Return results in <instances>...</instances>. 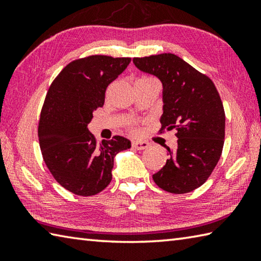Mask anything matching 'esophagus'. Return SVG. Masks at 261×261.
Returning a JSON list of instances; mask_svg holds the SVG:
<instances>
[{"instance_id": "1", "label": "esophagus", "mask_w": 261, "mask_h": 261, "mask_svg": "<svg viewBox=\"0 0 261 261\" xmlns=\"http://www.w3.org/2000/svg\"><path fill=\"white\" fill-rule=\"evenodd\" d=\"M149 146V144L147 141H141V140H137L132 143V147L138 149V151H141V149H146Z\"/></svg>"}]
</instances>
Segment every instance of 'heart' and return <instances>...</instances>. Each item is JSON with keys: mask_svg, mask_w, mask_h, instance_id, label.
I'll list each match as a JSON object with an SVG mask.
<instances>
[{"mask_svg": "<svg viewBox=\"0 0 261 261\" xmlns=\"http://www.w3.org/2000/svg\"><path fill=\"white\" fill-rule=\"evenodd\" d=\"M149 81H154V79L153 78H149V77H141L137 82H149Z\"/></svg>", "mask_w": 261, "mask_h": 261, "instance_id": "b5f03b06", "label": "heart"}]
</instances>
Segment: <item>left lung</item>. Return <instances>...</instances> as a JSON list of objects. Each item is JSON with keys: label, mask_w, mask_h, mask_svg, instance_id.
Masks as SVG:
<instances>
[{"label": "left lung", "mask_w": 261, "mask_h": 261, "mask_svg": "<svg viewBox=\"0 0 261 261\" xmlns=\"http://www.w3.org/2000/svg\"><path fill=\"white\" fill-rule=\"evenodd\" d=\"M140 71L162 83L161 131H177V147H167L168 159L153 175L159 188L170 193H188L210 177L224 143L226 115L219 92L211 79L177 55L135 57Z\"/></svg>", "instance_id": "1"}]
</instances>
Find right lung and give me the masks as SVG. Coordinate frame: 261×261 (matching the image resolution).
I'll return each instance as SVG.
<instances>
[{"instance_id": "obj_1", "label": "right lung", "mask_w": 261, "mask_h": 261, "mask_svg": "<svg viewBox=\"0 0 261 261\" xmlns=\"http://www.w3.org/2000/svg\"><path fill=\"white\" fill-rule=\"evenodd\" d=\"M130 62L105 55L72 61L47 92L38 129L43 160L59 184L77 196H94L107 188L115 155L131 147L121 136L98 144L87 127L105 103L106 88Z\"/></svg>"}]
</instances>
